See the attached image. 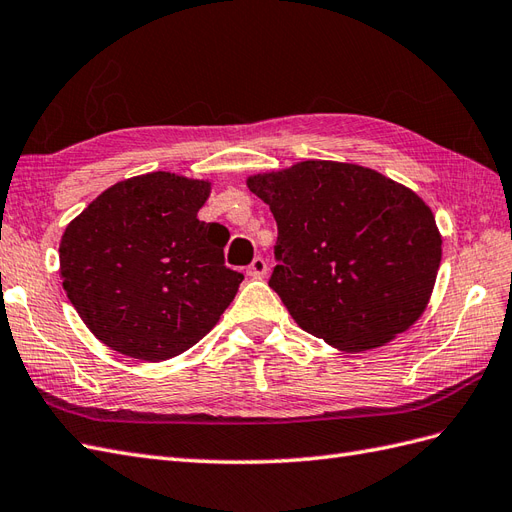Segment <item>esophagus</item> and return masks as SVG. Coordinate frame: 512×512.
I'll list each match as a JSON object with an SVG mask.
<instances>
[{"label": "esophagus", "instance_id": "1", "mask_svg": "<svg viewBox=\"0 0 512 512\" xmlns=\"http://www.w3.org/2000/svg\"><path fill=\"white\" fill-rule=\"evenodd\" d=\"M246 274L251 279H264L268 274V261L264 257H255L253 264L246 268Z\"/></svg>", "mask_w": 512, "mask_h": 512}]
</instances>
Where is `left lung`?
I'll return each instance as SVG.
<instances>
[{
  "label": "left lung",
  "mask_w": 512,
  "mask_h": 512,
  "mask_svg": "<svg viewBox=\"0 0 512 512\" xmlns=\"http://www.w3.org/2000/svg\"><path fill=\"white\" fill-rule=\"evenodd\" d=\"M246 186L270 205V287L300 329L342 352L385 346L422 316L441 233L419 196L372 168L305 160Z\"/></svg>",
  "instance_id": "1"
}]
</instances>
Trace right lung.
<instances>
[{"mask_svg":"<svg viewBox=\"0 0 512 512\" xmlns=\"http://www.w3.org/2000/svg\"><path fill=\"white\" fill-rule=\"evenodd\" d=\"M212 181L166 170L114 183L60 240L62 287L101 344L142 361L192 348L231 305L229 231L196 218Z\"/></svg>","mask_w":512,"mask_h":512,"instance_id":"obj_1","label":"right lung"}]
</instances>
